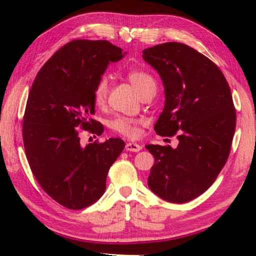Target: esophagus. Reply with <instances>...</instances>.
<instances>
[{
  "label": "esophagus",
  "mask_w": 256,
  "mask_h": 256,
  "mask_svg": "<svg viewBox=\"0 0 256 256\" xmlns=\"http://www.w3.org/2000/svg\"><path fill=\"white\" fill-rule=\"evenodd\" d=\"M125 149H126V151H131V152H138L142 149V146L134 144V142H128L125 146Z\"/></svg>",
  "instance_id": "34e87169"
}]
</instances>
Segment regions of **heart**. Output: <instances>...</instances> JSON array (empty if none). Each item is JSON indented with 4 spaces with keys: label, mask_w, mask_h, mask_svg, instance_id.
Returning <instances> with one entry per match:
<instances>
[{
    "label": "heart",
    "mask_w": 256,
    "mask_h": 256,
    "mask_svg": "<svg viewBox=\"0 0 256 256\" xmlns=\"http://www.w3.org/2000/svg\"><path fill=\"white\" fill-rule=\"evenodd\" d=\"M128 79L131 82L133 88L136 90L138 96L144 97L151 90H156V81L149 73L141 70H133L128 73ZM108 94V80L106 76H102L97 82L96 88L94 92V99L97 106H102L105 104ZM141 120L130 118L125 116H118L110 122V126L122 136L128 138H136L140 134Z\"/></svg>",
    "instance_id": "1"
}]
</instances>
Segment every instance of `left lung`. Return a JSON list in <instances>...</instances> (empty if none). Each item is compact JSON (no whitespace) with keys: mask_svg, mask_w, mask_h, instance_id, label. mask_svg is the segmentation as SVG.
Masks as SVG:
<instances>
[{"mask_svg":"<svg viewBox=\"0 0 256 256\" xmlns=\"http://www.w3.org/2000/svg\"><path fill=\"white\" fill-rule=\"evenodd\" d=\"M142 58L159 73L164 107L154 131L180 144H146L154 164L148 186L162 200L185 203L210 188L226 164L236 128L232 92L220 68L206 56L180 42H164Z\"/></svg>","mask_w":256,"mask_h":256,"instance_id":"left-lung-1","label":"left lung"}]
</instances>
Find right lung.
I'll list each match as a JSON object with an SVG mask.
<instances>
[{"instance_id": "obj_1", "label": "right lung", "mask_w": 256, "mask_h": 256, "mask_svg": "<svg viewBox=\"0 0 256 256\" xmlns=\"http://www.w3.org/2000/svg\"><path fill=\"white\" fill-rule=\"evenodd\" d=\"M125 54L107 40H72L47 60L30 89L22 126L29 166L42 188L71 210L100 198L125 146L118 138L82 146L79 136V130L104 132L92 118L94 92L108 64Z\"/></svg>"}]
</instances>
